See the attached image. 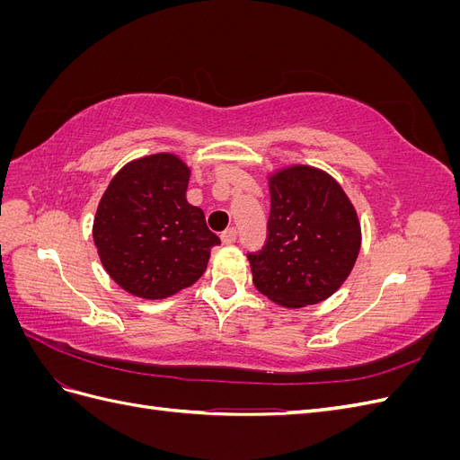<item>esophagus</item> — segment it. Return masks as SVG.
I'll return each instance as SVG.
<instances>
[{
  "instance_id": "obj_1",
  "label": "esophagus",
  "mask_w": 460,
  "mask_h": 460,
  "mask_svg": "<svg viewBox=\"0 0 460 460\" xmlns=\"http://www.w3.org/2000/svg\"><path fill=\"white\" fill-rule=\"evenodd\" d=\"M235 238H238V232H235V228H226L225 232L220 234V240H222V243H226V245L234 243V242H235Z\"/></svg>"
}]
</instances>
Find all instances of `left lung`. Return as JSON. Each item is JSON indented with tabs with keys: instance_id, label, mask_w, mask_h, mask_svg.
<instances>
[{
	"instance_id": "8db88e82",
	"label": "left lung",
	"mask_w": 460,
	"mask_h": 460,
	"mask_svg": "<svg viewBox=\"0 0 460 460\" xmlns=\"http://www.w3.org/2000/svg\"><path fill=\"white\" fill-rule=\"evenodd\" d=\"M267 242L247 253L253 284L288 309L307 307L336 294L360 249L357 211L341 186L307 164L269 178Z\"/></svg>"
}]
</instances>
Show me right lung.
<instances>
[{"mask_svg":"<svg viewBox=\"0 0 460 460\" xmlns=\"http://www.w3.org/2000/svg\"><path fill=\"white\" fill-rule=\"evenodd\" d=\"M190 169L172 153L136 159L111 180L93 218L103 269L128 294L164 299L203 276L218 235L186 199Z\"/></svg>","mask_w":460,"mask_h":460,"instance_id":"obj_1","label":"right lung"}]
</instances>
